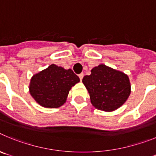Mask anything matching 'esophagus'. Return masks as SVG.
I'll use <instances>...</instances> for the list:
<instances>
[{"label": "esophagus", "mask_w": 156, "mask_h": 156, "mask_svg": "<svg viewBox=\"0 0 156 156\" xmlns=\"http://www.w3.org/2000/svg\"><path fill=\"white\" fill-rule=\"evenodd\" d=\"M83 76H84V75H83V73H80V75H79V77H80V80H81V81H82L83 78Z\"/></svg>", "instance_id": "obj_1"}]
</instances>
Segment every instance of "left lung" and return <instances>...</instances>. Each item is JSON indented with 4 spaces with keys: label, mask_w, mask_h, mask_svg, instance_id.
<instances>
[{
    "label": "left lung",
    "mask_w": 156,
    "mask_h": 156,
    "mask_svg": "<svg viewBox=\"0 0 156 156\" xmlns=\"http://www.w3.org/2000/svg\"><path fill=\"white\" fill-rule=\"evenodd\" d=\"M83 78L90 95V102L97 109L112 112L126 102L131 92L128 76L122 72L100 64Z\"/></svg>",
    "instance_id": "1"
}]
</instances>
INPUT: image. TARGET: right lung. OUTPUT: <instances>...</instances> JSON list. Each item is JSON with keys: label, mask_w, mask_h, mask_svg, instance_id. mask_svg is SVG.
I'll list each match as a JSON object with an SVG mask.
<instances>
[{"label": "right lung", "mask_w": 156, "mask_h": 156, "mask_svg": "<svg viewBox=\"0 0 156 156\" xmlns=\"http://www.w3.org/2000/svg\"><path fill=\"white\" fill-rule=\"evenodd\" d=\"M79 82L80 78L72 69L51 64L32 76L29 90L41 106L56 108L66 103L72 87Z\"/></svg>", "instance_id": "right-lung-1"}]
</instances>
